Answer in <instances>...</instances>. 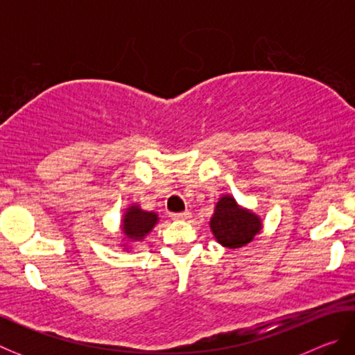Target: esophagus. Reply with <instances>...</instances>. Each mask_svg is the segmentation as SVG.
Here are the masks:
<instances>
[{
    "instance_id": "obj_1",
    "label": "esophagus",
    "mask_w": 355,
    "mask_h": 355,
    "mask_svg": "<svg viewBox=\"0 0 355 355\" xmlns=\"http://www.w3.org/2000/svg\"><path fill=\"white\" fill-rule=\"evenodd\" d=\"M171 218H172V219H175V220H186V219H189V218H191V213H189V211H183V213H172V214H171Z\"/></svg>"
}]
</instances>
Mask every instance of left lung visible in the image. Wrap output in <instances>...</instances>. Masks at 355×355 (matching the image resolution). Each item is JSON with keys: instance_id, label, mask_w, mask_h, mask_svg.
<instances>
[{"instance_id": "left-lung-1", "label": "left lung", "mask_w": 355, "mask_h": 355, "mask_svg": "<svg viewBox=\"0 0 355 355\" xmlns=\"http://www.w3.org/2000/svg\"><path fill=\"white\" fill-rule=\"evenodd\" d=\"M261 219L255 213L239 207L232 196L220 197L214 214L209 219L214 238L228 249H238L249 244L261 230Z\"/></svg>"}]
</instances>
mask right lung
<instances>
[{
  "label": "right lung",
  "mask_w": 355,
  "mask_h": 355,
  "mask_svg": "<svg viewBox=\"0 0 355 355\" xmlns=\"http://www.w3.org/2000/svg\"><path fill=\"white\" fill-rule=\"evenodd\" d=\"M156 222H158V214L153 211H144L139 205H131L127 208L122 219V232L125 239H128V241H142L147 236V233L152 232Z\"/></svg>",
  "instance_id": "1"
}]
</instances>
